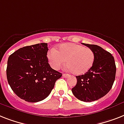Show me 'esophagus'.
Returning a JSON list of instances; mask_svg holds the SVG:
<instances>
[{"mask_svg":"<svg viewBox=\"0 0 124 124\" xmlns=\"http://www.w3.org/2000/svg\"><path fill=\"white\" fill-rule=\"evenodd\" d=\"M62 76H63L64 78H69V77H70V75L68 74H63Z\"/></svg>","mask_w":124,"mask_h":124,"instance_id":"34e87169","label":"esophagus"}]
</instances>
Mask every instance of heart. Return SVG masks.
<instances>
[{
	"label": "heart",
	"mask_w": 124,
	"mask_h": 124,
	"mask_svg": "<svg viewBox=\"0 0 124 124\" xmlns=\"http://www.w3.org/2000/svg\"><path fill=\"white\" fill-rule=\"evenodd\" d=\"M48 59L53 69H59L65 63L68 69L77 75L86 72L92 67L95 53L92 49L75 43H64L57 50L52 49L48 53Z\"/></svg>",
	"instance_id": "b5f03b06"
}]
</instances>
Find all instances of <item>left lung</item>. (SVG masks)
Segmentation results:
<instances>
[{
	"label": "left lung",
	"instance_id": "1",
	"mask_svg": "<svg viewBox=\"0 0 124 124\" xmlns=\"http://www.w3.org/2000/svg\"><path fill=\"white\" fill-rule=\"evenodd\" d=\"M93 50L95 60L92 67L83 75L76 76L77 83L72 92L79 100L92 102L106 95L111 90L116 74L114 57L101 46L83 43Z\"/></svg>",
	"mask_w": 124,
	"mask_h": 124
}]
</instances>
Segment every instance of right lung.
Masks as SVG:
<instances>
[{
  "instance_id": "add662e5",
  "label": "right lung",
  "mask_w": 124,
  "mask_h": 124,
  "mask_svg": "<svg viewBox=\"0 0 124 124\" xmlns=\"http://www.w3.org/2000/svg\"><path fill=\"white\" fill-rule=\"evenodd\" d=\"M47 43L20 48L8 60L7 79L13 91L22 99L31 102L48 97L62 73L48 63Z\"/></svg>"
}]
</instances>
